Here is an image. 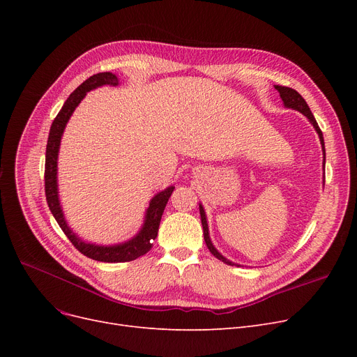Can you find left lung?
I'll return each instance as SVG.
<instances>
[{
	"instance_id": "obj_1",
	"label": "left lung",
	"mask_w": 357,
	"mask_h": 357,
	"mask_svg": "<svg viewBox=\"0 0 357 357\" xmlns=\"http://www.w3.org/2000/svg\"><path fill=\"white\" fill-rule=\"evenodd\" d=\"M275 89L279 92V96H280V98H282V101H284V104H285L287 108H292V109L299 111V112H301V114H304V116L311 121V124L314 126L315 131L318 133V137H320V142H321V146H323V153H324V158H326L323 131L320 130V127H318V124H317V121H315V119H314V116H312V112H311L308 104L305 102V100H304L301 96H299V93H298L295 89H292V88L282 86V85H275ZM199 214H201V222H202V230H204V240H205V243H207L208 250H210L218 260L224 261V264L234 266L236 264H233V261H230L229 259L224 257L221 253H218V250L214 248V245L211 243L210 231H208V224H207V217H205V211H204L201 204H199ZM237 266H238V265H237Z\"/></svg>"
}]
</instances>
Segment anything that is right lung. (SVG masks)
Wrapping results in <instances>:
<instances>
[{"instance_id":"1","label":"right lung","mask_w":357,"mask_h":357,"mask_svg":"<svg viewBox=\"0 0 357 357\" xmlns=\"http://www.w3.org/2000/svg\"><path fill=\"white\" fill-rule=\"evenodd\" d=\"M102 85L116 86L119 85V78L111 72H101L97 75H92V77H89L85 82H82L70 93L69 98L65 101L62 109L59 111V114L53 120L49 139H47V146H46L45 192H46L47 205L54 220L58 221L59 227L62 229V231L66 234V237L70 240V243L75 248L89 259L98 260V261H107V264H119V261L135 260L146 255L150 249H152L153 240L158 237V230H159L163 210L166 207L169 197H171V194L174 192L175 186H169V188L156 194L152 198L144 215L142 230L133 238L126 243H120V245H114V246L93 245V243H86L81 240L70 230V227L68 226V222L65 220L61 202H59V194H58V155H59L61 139L63 135V130L66 127V123L72 116V112L84 100L86 92Z\"/></svg>"}]
</instances>
